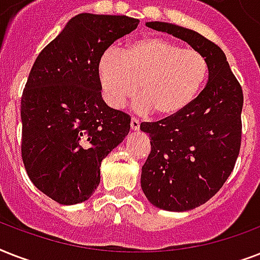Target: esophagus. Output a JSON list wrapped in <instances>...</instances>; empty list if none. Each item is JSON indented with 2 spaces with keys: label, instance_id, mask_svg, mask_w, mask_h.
<instances>
[{
  "label": "esophagus",
  "instance_id": "34e87169",
  "mask_svg": "<svg viewBox=\"0 0 260 260\" xmlns=\"http://www.w3.org/2000/svg\"><path fill=\"white\" fill-rule=\"evenodd\" d=\"M139 128H140V122H139L138 118H135V117L131 118V129L139 131Z\"/></svg>",
  "mask_w": 260,
  "mask_h": 260
}]
</instances>
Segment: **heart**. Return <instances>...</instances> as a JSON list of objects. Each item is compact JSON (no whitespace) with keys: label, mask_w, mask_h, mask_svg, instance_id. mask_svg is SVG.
I'll list each match as a JSON object with an SVG mask.
<instances>
[{"label":"heart","mask_w":260,"mask_h":260,"mask_svg":"<svg viewBox=\"0 0 260 260\" xmlns=\"http://www.w3.org/2000/svg\"><path fill=\"white\" fill-rule=\"evenodd\" d=\"M102 95L112 108H121L136 94V108L159 118L177 116L191 104L208 77V62L200 51L165 38L128 43L121 55L108 51L97 64Z\"/></svg>","instance_id":"heart-1"}]
</instances>
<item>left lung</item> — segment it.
<instances>
[{
  "instance_id": "1",
  "label": "left lung",
  "mask_w": 260,
  "mask_h": 260,
  "mask_svg": "<svg viewBox=\"0 0 260 260\" xmlns=\"http://www.w3.org/2000/svg\"><path fill=\"white\" fill-rule=\"evenodd\" d=\"M205 56L209 81L177 116L142 122L151 152L142 167V189L160 209L185 212L205 204L234 170L242 143L243 90L217 44L196 30L151 21Z\"/></svg>"
}]
</instances>
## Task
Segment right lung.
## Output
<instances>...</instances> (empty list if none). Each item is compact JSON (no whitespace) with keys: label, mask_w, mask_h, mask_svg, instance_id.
<instances>
[{"label":"right lung","mask_w":260,"mask_h":260,"mask_svg":"<svg viewBox=\"0 0 260 260\" xmlns=\"http://www.w3.org/2000/svg\"><path fill=\"white\" fill-rule=\"evenodd\" d=\"M138 25L128 16L81 13L32 66L21 97L22 162L32 183L62 205L93 194L102 159L129 132V116L102 100L97 64Z\"/></svg>","instance_id":"1"}]
</instances>
